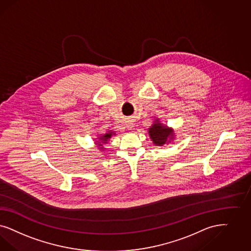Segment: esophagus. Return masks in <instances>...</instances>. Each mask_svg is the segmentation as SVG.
Returning <instances> with one entry per match:
<instances>
[{
  "instance_id": "esophagus-1",
  "label": "esophagus",
  "mask_w": 251,
  "mask_h": 251,
  "mask_svg": "<svg viewBox=\"0 0 251 251\" xmlns=\"http://www.w3.org/2000/svg\"><path fill=\"white\" fill-rule=\"evenodd\" d=\"M133 127H134V124H133L132 122H128V123H127V127H126V128H127L128 130H132Z\"/></svg>"
}]
</instances>
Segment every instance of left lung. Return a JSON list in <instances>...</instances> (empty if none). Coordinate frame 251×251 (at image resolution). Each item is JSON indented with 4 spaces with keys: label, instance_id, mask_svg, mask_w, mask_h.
I'll use <instances>...</instances> for the list:
<instances>
[{
    "label": "left lung",
    "instance_id": "left-lung-1",
    "mask_svg": "<svg viewBox=\"0 0 251 251\" xmlns=\"http://www.w3.org/2000/svg\"><path fill=\"white\" fill-rule=\"evenodd\" d=\"M148 134L153 143L158 147H162L165 144L171 143V141L174 138L173 129L168 128L166 125L160 123L158 119H156L152 126L148 129Z\"/></svg>",
    "mask_w": 251,
    "mask_h": 251
}]
</instances>
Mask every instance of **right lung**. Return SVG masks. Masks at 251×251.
I'll list each match as a JSON object with an SVG mask.
<instances>
[{"instance_id": "1", "label": "right lung", "mask_w": 251, "mask_h": 251, "mask_svg": "<svg viewBox=\"0 0 251 251\" xmlns=\"http://www.w3.org/2000/svg\"><path fill=\"white\" fill-rule=\"evenodd\" d=\"M115 134H116V133H115L114 131L109 130V131H107L106 133H104L103 135H100V136L97 138L98 139V141H96L95 144L99 146V148H100L101 150H104V148H102V145H103V144H106L107 141L111 138V136L115 135Z\"/></svg>"}]
</instances>
